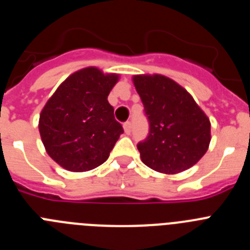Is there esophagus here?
<instances>
[{
	"instance_id": "obj_1",
	"label": "esophagus",
	"mask_w": 250,
	"mask_h": 250,
	"mask_svg": "<svg viewBox=\"0 0 250 250\" xmlns=\"http://www.w3.org/2000/svg\"><path fill=\"white\" fill-rule=\"evenodd\" d=\"M124 130H125L126 134H130V132H131V123H130V121L124 123Z\"/></svg>"
}]
</instances>
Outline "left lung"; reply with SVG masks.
<instances>
[{
    "label": "left lung",
    "instance_id": "8db88e82",
    "mask_svg": "<svg viewBox=\"0 0 250 250\" xmlns=\"http://www.w3.org/2000/svg\"><path fill=\"white\" fill-rule=\"evenodd\" d=\"M134 85L149 123V134L136 145L143 163L165 174L196 164L210 143V123L194 99L161 75L135 76Z\"/></svg>",
    "mask_w": 250,
    "mask_h": 250
}]
</instances>
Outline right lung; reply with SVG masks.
Segmentation results:
<instances>
[{"label": "right lung", "mask_w": 250, "mask_h": 250, "mask_svg": "<svg viewBox=\"0 0 250 250\" xmlns=\"http://www.w3.org/2000/svg\"><path fill=\"white\" fill-rule=\"evenodd\" d=\"M118 75L96 67L67 77L40 115L39 129L48 155L70 171H87L107 160L124 132L107 101Z\"/></svg>", "instance_id": "add662e5"}]
</instances>
